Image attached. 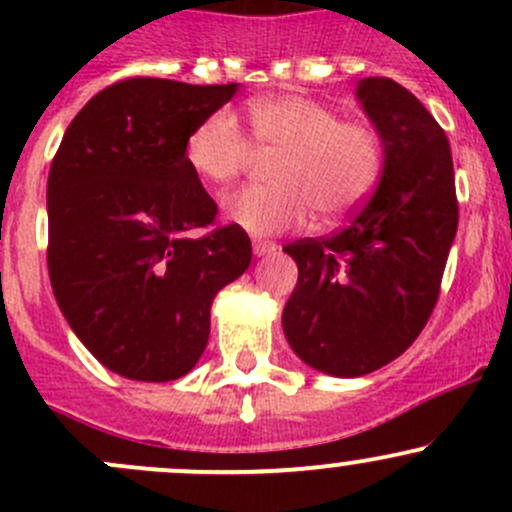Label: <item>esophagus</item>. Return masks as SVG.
<instances>
[{
    "label": "esophagus",
    "mask_w": 512,
    "mask_h": 512,
    "mask_svg": "<svg viewBox=\"0 0 512 512\" xmlns=\"http://www.w3.org/2000/svg\"><path fill=\"white\" fill-rule=\"evenodd\" d=\"M252 252H255V257H267L272 255V252H277V245L267 240H255L252 242Z\"/></svg>",
    "instance_id": "1"
}]
</instances>
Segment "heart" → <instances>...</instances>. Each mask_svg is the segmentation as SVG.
Masks as SVG:
<instances>
[{
    "label": "heart",
    "instance_id": "1",
    "mask_svg": "<svg viewBox=\"0 0 512 512\" xmlns=\"http://www.w3.org/2000/svg\"><path fill=\"white\" fill-rule=\"evenodd\" d=\"M252 136L282 151L270 168L275 185H250L223 200L227 223L250 235H280L307 223L339 220L359 208L384 165L374 126L342 121L337 111L307 96L255 98L247 106ZM250 158V141L235 113L215 111L190 131L185 163L203 183L223 185Z\"/></svg>",
    "mask_w": 512,
    "mask_h": 512
}]
</instances>
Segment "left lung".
Instances as JSON below:
<instances>
[{"label": "left lung", "instance_id": "left-lung-1", "mask_svg": "<svg viewBox=\"0 0 512 512\" xmlns=\"http://www.w3.org/2000/svg\"><path fill=\"white\" fill-rule=\"evenodd\" d=\"M356 101L384 146L379 185L344 230L285 247L299 270L282 312L289 347L342 379L371 374L414 344L458 230L451 146L436 118L384 76L361 79Z\"/></svg>", "mask_w": 512, "mask_h": 512}]
</instances>
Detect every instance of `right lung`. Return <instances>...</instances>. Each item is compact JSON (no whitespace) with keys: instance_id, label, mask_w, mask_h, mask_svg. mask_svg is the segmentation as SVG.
Returning a JSON list of instances; mask_svg holds the SVG:
<instances>
[{"instance_id":"right-lung-1","label":"right lung","mask_w":512,"mask_h":512,"mask_svg":"<svg viewBox=\"0 0 512 512\" xmlns=\"http://www.w3.org/2000/svg\"><path fill=\"white\" fill-rule=\"evenodd\" d=\"M240 84L128 79L66 128L46 183L49 277L69 327L113 374L173 381L208 347L215 294L250 267L242 227L185 163V141Z\"/></svg>"}]
</instances>
